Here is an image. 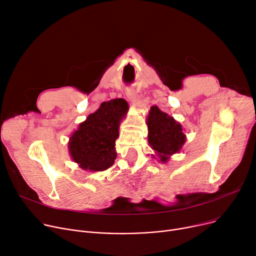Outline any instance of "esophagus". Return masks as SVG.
Returning <instances> with one entry per match:
<instances>
[{"instance_id": "esophagus-1", "label": "esophagus", "mask_w": 256, "mask_h": 256, "mask_svg": "<svg viewBox=\"0 0 256 256\" xmlns=\"http://www.w3.org/2000/svg\"><path fill=\"white\" fill-rule=\"evenodd\" d=\"M126 96L130 98V102H134V98H136V92H134V88H126Z\"/></svg>"}]
</instances>
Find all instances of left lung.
<instances>
[{
	"instance_id": "8db88e82",
	"label": "left lung",
	"mask_w": 256,
	"mask_h": 256,
	"mask_svg": "<svg viewBox=\"0 0 256 256\" xmlns=\"http://www.w3.org/2000/svg\"><path fill=\"white\" fill-rule=\"evenodd\" d=\"M146 124L148 126V143L156 151V156L160 158V162L166 164L173 154L182 149L186 142L184 130L173 116L162 112L158 106L150 108Z\"/></svg>"
}]
</instances>
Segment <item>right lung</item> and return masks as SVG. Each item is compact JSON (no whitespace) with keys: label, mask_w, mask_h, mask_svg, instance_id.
Masks as SVG:
<instances>
[{"label":"right lung","mask_w":256,"mask_h":256,"mask_svg":"<svg viewBox=\"0 0 256 256\" xmlns=\"http://www.w3.org/2000/svg\"><path fill=\"white\" fill-rule=\"evenodd\" d=\"M128 111L126 100L113 98L102 103L71 134L68 143L71 158L84 171L100 172L116 158L115 141L119 126Z\"/></svg>","instance_id":"right-lung-1"}]
</instances>
